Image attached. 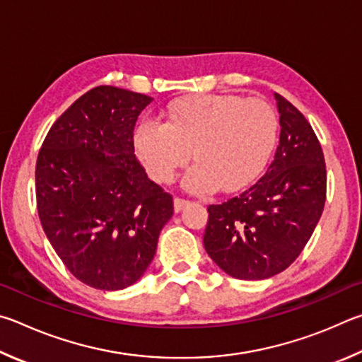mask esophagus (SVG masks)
Instances as JSON below:
<instances>
[{
  "label": "esophagus",
  "instance_id": "obj_1",
  "mask_svg": "<svg viewBox=\"0 0 362 362\" xmlns=\"http://www.w3.org/2000/svg\"><path fill=\"white\" fill-rule=\"evenodd\" d=\"M189 205V202L187 200H185V199H175V202H173V206H175V211L176 213H180V211H182L185 210V208Z\"/></svg>",
  "mask_w": 362,
  "mask_h": 362
}]
</instances>
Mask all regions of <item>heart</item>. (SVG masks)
<instances>
[{
	"instance_id": "1",
	"label": "heart",
	"mask_w": 362,
	"mask_h": 362,
	"mask_svg": "<svg viewBox=\"0 0 362 362\" xmlns=\"http://www.w3.org/2000/svg\"><path fill=\"white\" fill-rule=\"evenodd\" d=\"M167 116V124L149 117L138 124L136 156L157 182H170L194 156L197 162L182 177L194 194L250 186L276 144V114L262 100L197 95L173 101Z\"/></svg>"
}]
</instances>
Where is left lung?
Masks as SVG:
<instances>
[{"label": "left lung", "instance_id": "left-lung-1", "mask_svg": "<svg viewBox=\"0 0 362 362\" xmlns=\"http://www.w3.org/2000/svg\"><path fill=\"white\" fill-rule=\"evenodd\" d=\"M280 141L274 162L248 191L208 206L204 246L214 264L238 280H265L300 255L326 202V163L312 125L275 93Z\"/></svg>", "mask_w": 362, "mask_h": 362}]
</instances>
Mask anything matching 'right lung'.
<instances>
[{
    "mask_svg": "<svg viewBox=\"0 0 362 362\" xmlns=\"http://www.w3.org/2000/svg\"><path fill=\"white\" fill-rule=\"evenodd\" d=\"M152 101L100 86L50 127L36 162L37 214L66 269L87 286L119 291L148 270L173 199L135 157L133 130Z\"/></svg>",
    "mask_w": 362,
    "mask_h": 362,
    "instance_id": "1",
    "label": "right lung"
}]
</instances>
